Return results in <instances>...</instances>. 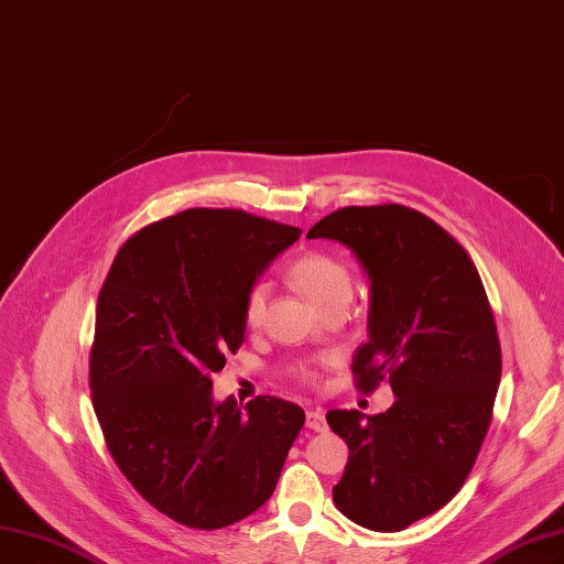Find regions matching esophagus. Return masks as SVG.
I'll return each mask as SVG.
<instances>
[{
    "label": "esophagus",
    "mask_w": 564,
    "mask_h": 564,
    "mask_svg": "<svg viewBox=\"0 0 564 564\" xmlns=\"http://www.w3.org/2000/svg\"><path fill=\"white\" fill-rule=\"evenodd\" d=\"M306 426L315 433H325L327 431V420L323 410H308L306 412Z\"/></svg>",
    "instance_id": "obj_1"
}]
</instances>
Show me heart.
Here are the masks:
<instances>
[{
  "label": "heart",
  "instance_id": "heart-1",
  "mask_svg": "<svg viewBox=\"0 0 564 564\" xmlns=\"http://www.w3.org/2000/svg\"><path fill=\"white\" fill-rule=\"evenodd\" d=\"M288 276L302 295L321 311L334 304H348L352 297V274L348 264L323 251H306L297 256L288 267ZM267 302L269 285L262 281L253 283L247 297H243V323L251 329L262 325ZM295 373L304 380L313 378V369L308 364L295 366Z\"/></svg>",
  "mask_w": 564,
  "mask_h": 564
}]
</instances>
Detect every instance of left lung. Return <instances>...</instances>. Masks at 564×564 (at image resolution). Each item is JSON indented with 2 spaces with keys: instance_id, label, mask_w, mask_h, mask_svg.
Segmentation results:
<instances>
[{
  "instance_id": "left-lung-1",
  "label": "left lung",
  "mask_w": 564,
  "mask_h": 564,
  "mask_svg": "<svg viewBox=\"0 0 564 564\" xmlns=\"http://www.w3.org/2000/svg\"><path fill=\"white\" fill-rule=\"evenodd\" d=\"M306 237L346 243L369 274V340L352 373L366 394L389 378L397 397L373 417L327 412L350 449L334 502L361 528L399 532L445 507L473 470L502 373L494 311L470 256L417 209L343 207Z\"/></svg>"
}]
</instances>
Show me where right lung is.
<instances>
[{
  "label": "right lung",
  "mask_w": 564,
  "mask_h": 564,
  "mask_svg": "<svg viewBox=\"0 0 564 564\" xmlns=\"http://www.w3.org/2000/svg\"><path fill=\"white\" fill-rule=\"evenodd\" d=\"M302 230L241 209H186L124 241L99 292L89 387L106 445L173 521L218 530L274 494L304 410L212 399L243 343V297Z\"/></svg>",
  "instance_id": "1"
}]
</instances>
